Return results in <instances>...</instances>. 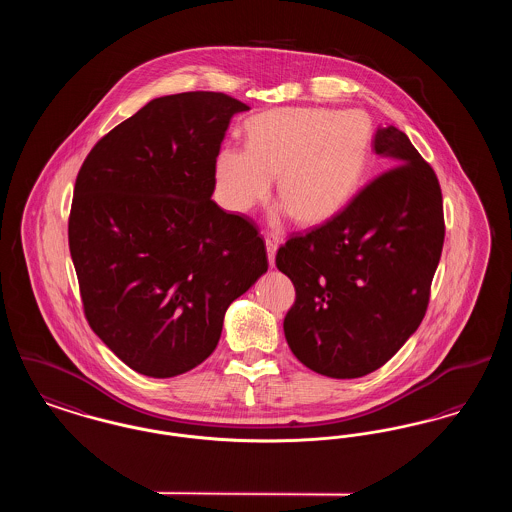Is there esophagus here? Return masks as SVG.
Masks as SVG:
<instances>
[{
  "label": "esophagus",
  "instance_id": "34e87169",
  "mask_svg": "<svg viewBox=\"0 0 512 512\" xmlns=\"http://www.w3.org/2000/svg\"><path fill=\"white\" fill-rule=\"evenodd\" d=\"M265 244H267L268 263H270V267H272V265H274L276 249H278V244H280V238H278L276 234H272V232H267V234H265Z\"/></svg>",
  "mask_w": 512,
  "mask_h": 512
}]
</instances>
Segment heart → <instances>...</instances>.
<instances>
[{
  "label": "heart",
  "instance_id": "1",
  "mask_svg": "<svg viewBox=\"0 0 512 512\" xmlns=\"http://www.w3.org/2000/svg\"><path fill=\"white\" fill-rule=\"evenodd\" d=\"M361 113L299 107L272 109L245 124V147H222L215 180L224 205L247 213L276 194L299 224L334 217L353 194L368 149Z\"/></svg>",
  "mask_w": 512,
  "mask_h": 512
}]
</instances>
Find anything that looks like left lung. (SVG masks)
<instances>
[{
	"mask_svg": "<svg viewBox=\"0 0 512 512\" xmlns=\"http://www.w3.org/2000/svg\"><path fill=\"white\" fill-rule=\"evenodd\" d=\"M374 151L390 169L276 253L295 288L288 345L330 378L374 372L413 336L443 249V199L430 163L395 126L378 128Z\"/></svg>",
	"mask_w": 512,
	"mask_h": 512,
	"instance_id": "8db88e82",
	"label": "left lung"
}]
</instances>
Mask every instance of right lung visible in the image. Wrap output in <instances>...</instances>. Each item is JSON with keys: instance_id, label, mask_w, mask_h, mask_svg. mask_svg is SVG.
<instances>
[{"instance_id": "add662e5", "label": "right lung", "mask_w": 512, "mask_h": 512, "mask_svg": "<svg viewBox=\"0 0 512 512\" xmlns=\"http://www.w3.org/2000/svg\"><path fill=\"white\" fill-rule=\"evenodd\" d=\"M247 109L222 92L153 99L78 171L69 247L84 315L140 374L201 365L228 305L267 272L257 224L211 199L224 132Z\"/></svg>"}]
</instances>
